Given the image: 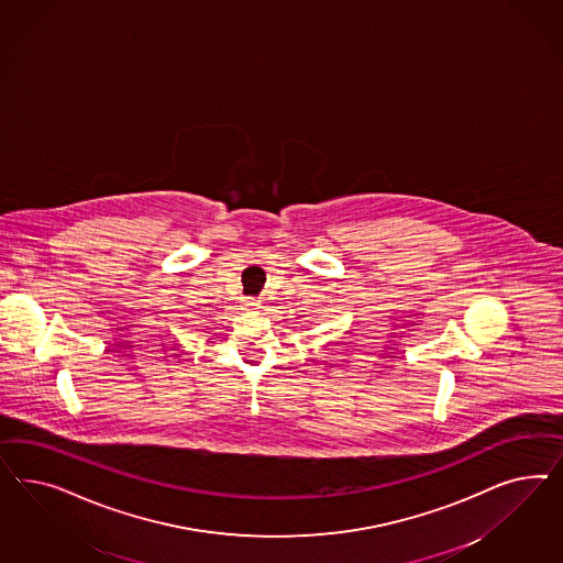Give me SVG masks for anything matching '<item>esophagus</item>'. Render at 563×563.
<instances>
[{
  "label": "esophagus",
  "instance_id": "1",
  "mask_svg": "<svg viewBox=\"0 0 563 563\" xmlns=\"http://www.w3.org/2000/svg\"><path fill=\"white\" fill-rule=\"evenodd\" d=\"M243 306H245V309H257V303L254 299H247Z\"/></svg>",
  "mask_w": 563,
  "mask_h": 563
}]
</instances>
